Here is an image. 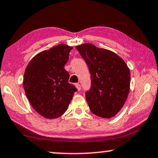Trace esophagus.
Wrapping results in <instances>:
<instances>
[{"label": "esophagus", "mask_w": 158, "mask_h": 158, "mask_svg": "<svg viewBox=\"0 0 158 158\" xmlns=\"http://www.w3.org/2000/svg\"><path fill=\"white\" fill-rule=\"evenodd\" d=\"M75 87H76L77 89V90H78V91H80V90H81V85H80L79 83L75 84Z\"/></svg>", "instance_id": "34e87169"}]
</instances>
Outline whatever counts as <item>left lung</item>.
Listing matches in <instances>:
<instances>
[{
	"mask_svg": "<svg viewBox=\"0 0 158 158\" xmlns=\"http://www.w3.org/2000/svg\"><path fill=\"white\" fill-rule=\"evenodd\" d=\"M90 70V90L85 98L92 113L110 118L117 115L128 96L130 72L127 64L113 51L92 43L77 45Z\"/></svg>",
	"mask_w": 158,
	"mask_h": 158,
	"instance_id": "1",
	"label": "left lung"
}]
</instances>
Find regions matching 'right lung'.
I'll return each instance as SVG.
<instances>
[{
	"label": "right lung",
	"mask_w": 158,
	"mask_h": 158,
	"mask_svg": "<svg viewBox=\"0 0 158 158\" xmlns=\"http://www.w3.org/2000/svg\"><path fill=\"white\" fill-rule=\"evenodd\" d=\"M73 47L59 44L33 57L23 76L26 97L34 110L47 119L60 117L67 110L77 89L68 83L65 65Z\"/></svg>",
	"instance_id": "right-lung-1"
}]
</instances>
